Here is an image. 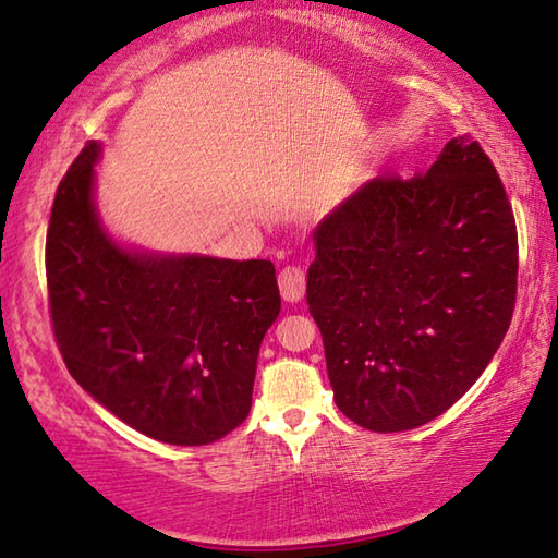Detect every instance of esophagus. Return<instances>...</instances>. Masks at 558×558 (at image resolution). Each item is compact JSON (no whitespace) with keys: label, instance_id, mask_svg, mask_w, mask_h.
<instances>
[{"label":"esophagus","instance_id":"esophagus-1","mask_svg":"<svg viewBox=\"0 0 558 558\" xmlns=\"http://www.w3.org/2000/svg\"><path fill=\"white\" fill-rule=\"evenodd\" d=\"M278 288L286 302H300L305 298V288H307L305 272H302L298 266H286L278 276Z\"/></svg>","mask_w":558,"mask_h":558}]
</instances>
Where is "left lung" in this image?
I'll return each mask as SVG.
<instances>
[{"label":"left lung","mask_w":558,"mask_h":558,"mask_svg":"<svg viewBox=\"0 0 558 558\" xmlns=\"http://www.w3.org/2000/svg\"><path fill=\"white\" fill-rule=\"evenodd\" d=\"M307 305L337 408L371 432L447 412L505 339L518 229L490 158L451 138L424 175L376 178L314 229Z\"/></svg>","instance_id":"1"}]
</instances>
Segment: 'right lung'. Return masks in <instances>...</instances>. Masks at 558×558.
Wrapping results in <instances>:
<instances>
[{
    "label": "right lung",
    "mask_w": 558,
    "mask_h": 558,
    "mask_svg": "<svg viewBox=\"0 0 558 558\" xmlns=\"http://www.w3.org/2000/svg\"><path fill=\"white\" fill-rule=\"evenodd\" d=\"M102 144L60 180L46 239L56 341L83 390L131 429L202 447L251 412L260 341L280 314L270 260L124 244L97 207Z\"/></svg>",
    "instance_id": "obj_1"
}]
</instances>
